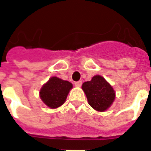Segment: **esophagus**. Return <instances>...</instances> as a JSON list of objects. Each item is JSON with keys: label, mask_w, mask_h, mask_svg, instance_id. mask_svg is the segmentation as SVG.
Segmentation results:
<instances>
[{"label": "esophagus", "mask_w": 151, "mask_h": 151, "mask_svg": "<svg viewBox=\"0 0 151 151\" xmlns=\"http://www.w3.org/2000/svg\"><path fill=\"white\" fill-rule=\"evenodd\" d=\"M82 84H83L82 81H78V82H76V83H74V85H75L76 86H78V87H80V86H82Z\"/></svg>", "instance_id": "34e87169"}]
</instances>
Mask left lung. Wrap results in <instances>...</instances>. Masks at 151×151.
I'll return each mask as SVG.
<instances>
[{"label": "left lung", "instance_id": "8db88e82", "mask_svg": "<svg viewBox=\"0 0 151 151\" xmlns=\"http://www.w3.org/2000/svg\"><path fill=\"white\" fill-rule=\"evenodd\" d=\"M82 88L88 104L100 112L107 110L115 99V91L111 85L100 75L94 76L91 81L83 83Z\"/></svg>", "mask_w": 151, "mask_h": 151}]
</instances>
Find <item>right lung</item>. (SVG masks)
I'll return each mask as SVG.
<instances>
[{"label":"right lung","mask_w":151,"mask_h":151,"mask_svg":"<svg viewBox=\"0 0 151 151\" xmlns=\"http://www.w3.org/2000/svg\"><path fill=\"white\" fill-rule=\"evenodd\" d=\"M72 88L71 83L57 77H52L41 88L40 98L50 109L58 108L65 103L68 92Z\"/></svg>","instance_id":"obj_1"}]
</instances>
